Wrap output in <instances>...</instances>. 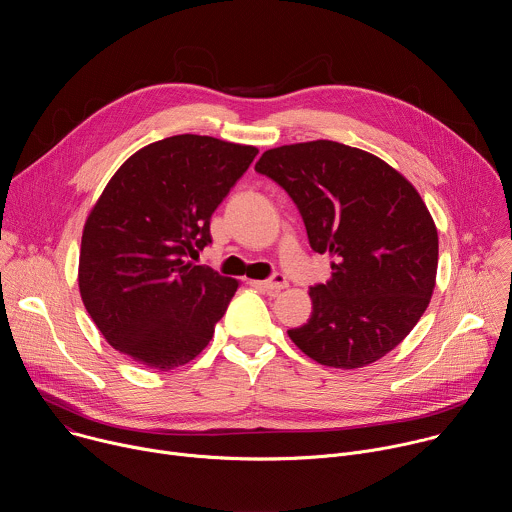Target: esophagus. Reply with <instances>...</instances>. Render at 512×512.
I'll list each match as a JSON object with an SVG mask.
<instances>
[{"mask_svg":"<svg viewBox=\"0 0 512 512\" xmlns=\"http://www.w3.org/2000/svg\"><path fill=\"white\" fill-rule=\"evenodd\" d=\"M259 287H263L265 291H269V294H277V291H281V289L287 287V279H285V275H281V273H273L269 279L259 281Z\"/></svg>","mask_w":512,"mask_h":512,"instance_id":"34e87169","label":"esophagus"}]
</instances>
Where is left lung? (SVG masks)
<instances>
[{
    "mask_svg": "<svg viewBox=\"0 0 512 512\" xmlns=\"http://www.w3.org/2000/svg\"><path fill=\"white\" fill-rule=\"evenodd\" d=\"M255 172L287 192L310 247L334 259L332 277L310 287V320L289 338L334 369L385 356L435 285L437 231L417 190L377 156L328 139L267 150Z\"/></svg>",
    "mask_w": 512,
    "mask_h": 512,
    "instance_id": "left-lung-1",
    "label": "left lung"
}]
</instances>
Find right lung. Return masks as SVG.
I'll return each mask as SVG.
<instances>
[{
  "label": "right lung",
  "instance_id": "add662e5",
  "mask_svg": "<svg viewBox=\"0 0 512 512\" xmlns=\"http://www.w3.org/2000/svg\"><path fill=\"white\" fill-rule=\"evenodd\" d=\"M257 148L208 135L145 145L109 180L83 231L81 298L105 340L170 371L202 352L239 283L194 265L210 216Z\"/></svg>",
  "mask_w": 512,
  "mask_h": 512
}]
</instances>
